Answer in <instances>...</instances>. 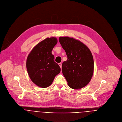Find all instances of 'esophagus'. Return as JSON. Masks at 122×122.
Instances as JSON below:
<instances>
[{"label":"esophagus","instance_id":"1","mask_svg":"<svg viewBox=\"0 0 122 122\" xmlns=\"http://www.w3.org/2000/svg\"><path fill=\"white\" fill-rule=\"evenodd\" d=\"M58 65H59V66L61 68V67H62V64H61V63H59V64H58Z\"/></svg>","mask_w":122,"mask_h":122}]
</instances>
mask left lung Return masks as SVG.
<instances>
[{"mask_svg":"<svg viewBox=\"0 0 122 122\" xmlns=\"http://www.w3.org/2000/svg\"><path fill=\"white\" fill-rule=\"evenodd\" d=\"M59 41L67 57L62 64V70L68 86L74 89L86 86L94 73V59L90 50L82 42L73 38L60 36Z\"/></svg>","mask_w":122,"mask_h":122,"instance_id":"left-lung-1","label":"left lung"}]
</instances>
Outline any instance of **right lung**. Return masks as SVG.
I'll use <instances>...</instances> for the list:
<instances>
[{"mask_svg": "<svg viewBox=\"0 0 122 122\" xmlns=\"http://www.w3.org/2000/svg\"><path fill=\"white\" fill-rule=\"evenodd\" d=\"M57 42L56 37L46 38L37 44L27 56L26 66L28 74L31 81L40 87L50 86L60 72V67L55 62L52 54Z\"/></svg>", "mask_w": 122, "mask_h": 122, "instance_id": "right-lung-1", "label": "right lung"}]
</instances>
